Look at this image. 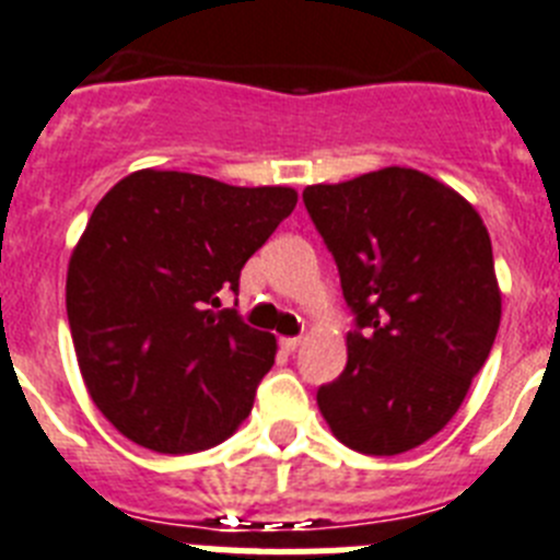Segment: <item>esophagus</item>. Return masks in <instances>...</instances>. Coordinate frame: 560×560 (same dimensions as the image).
I'll use <instances>...</instances> for the list:
<instances>
[{
    "mask_svg": "<svg viewBox=\"0 0 560 560\" xmlns=\"http://www.w3.org/2000/svg\"><path fill=\"white\" fill-rule=\"evenodd\" d=\"M279 343H281V349H284V352H295V349L301 347V338H281Z\"/></svg>",
    "mask_w": 560,
    "mask_h": 560,
    "instance_id": "1",
    "label": "esophagus"
}]
</instances>
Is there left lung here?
Returning a JSON list of instances; mask_svg holds the SVG:
<instances>
[{"label": "left lung", "mask_w": 560, "mask_h": 560, "mask_svg": "<svg viewBox=\"0 0 560 560\" xmlns=\"http://www.w3.org/2000/svg\"><path fill=\"white\" fill-rule=\"evenodd\" d=\"M304 206L358 320L320 415L361 454L417 448L459 411L499 332L488 228L454 188L400 165L307 186Z\"/></svg>", "instance_id": "left-lung-1"}]
</instances>
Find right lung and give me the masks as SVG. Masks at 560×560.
<instances>
[{
    "label": "right lung",
    "mask_w": 560,
    "mask_h": 560,
    "mask_svg": "<svg viewBox=\"0 0 560 560\" xmlns=\"http://www.w3.org/2000/svg\"><path fill=\"white\" fill-rule=\"evenodd\" d=\"M299 194L140 168L104 194L67 267V318L86 392L158 454L220 445L253 408L276 338L220 307Z\"/></svg>",
    "instance_id": "1"
}]
</instances>
